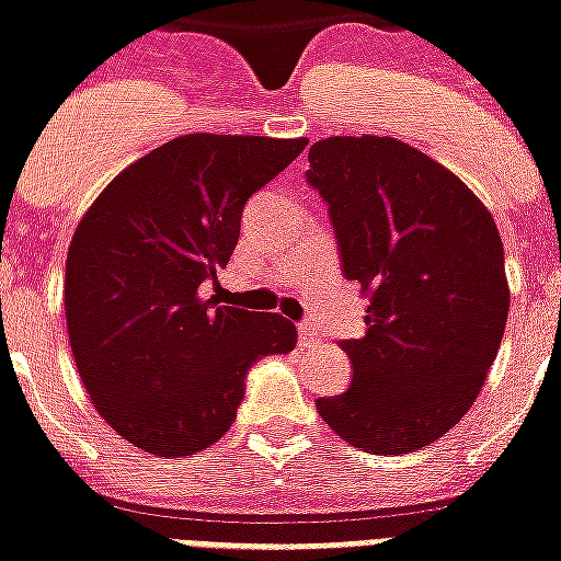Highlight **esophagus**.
I'll list each match as a JSON object with an SVG mask.
<instances>
[{
  "mask_svg": "<svg viewBox=\"0 0 561 561\" xmlns=\"http://www.w3.org/2000/svg\"><path fill=\"white\" fill-rule=\"evenodd\" d=\"M299 343L302 345L320 343V334H317V328H313L311 322H299Z\"/></svg>",
  "mask_w": 561,
  "mask_h": 561,
  "instance_id": "esophagus-1",
  "label": "esophagus"
}]
</instances>
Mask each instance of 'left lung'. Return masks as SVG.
I'll use <instances>...</instances> for the list:
<instances>
[{
	"label": "left lung",
	"mask_w": 561,
	"mask_h": 561,
	"mask_svg": "<svg viewBox=\"0 0 561 561\" xmlns=\"http://www.w3.org/2000/svg\"><path fill=\"white\" fill-rule=\"evenodd\" d=\"M308 163L343 276L368 299L366 334L340 343L352 386L317 412L371 455L423 449L476 403L502 345L499 227L461 178L394 138L317 140Z\"/></svg>",
	"instance_id": "1"
}]
</instances>
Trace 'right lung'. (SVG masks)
Listing matches in <instances>:
<instances>
[{
    "mask_svg": "<svg viewBox=\"0 0 561 561\" xmlns=\"http://www.w3.org/2000/svg\"><path fill=\"white\" fill-rule=\"evenodd\" d=\"M308 140L184 135L100 193L66 262V322L100 417L161 458L195 455L236 421L248 371L288 354L279 313L198 296L230 262L241 213Z\"/></svg>",
    "mask_w": 561,
    "mask_h": 561,
    "instance_id": "obj_1",
    "label": "right lung"
}]
</instances>
